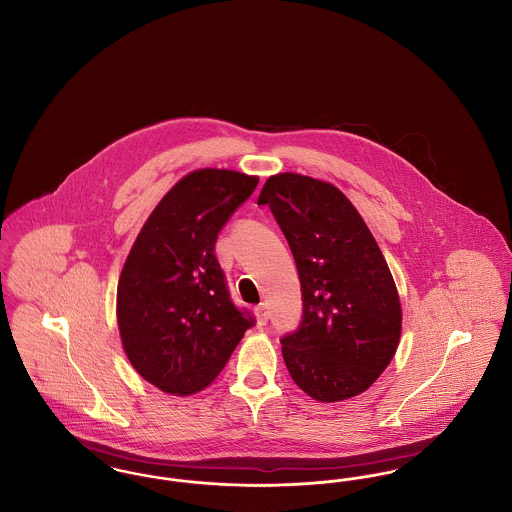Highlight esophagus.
Returning a JSON list of instances; mask_svg holds the SVG:
<instances>
[{
	"label": "esophagus",
	"instance_id": "obj_1",
	"mask_svg": "<svg viewBox=\"0 0 512 512\" xmlns=\"http://www.w3.org/2000/svg\"><path fill=\"white\" fill-rule=\"evenodd\" d=\"M255 318H257V324H267L268 320V307L265 303H261V305H257L255 307Z\"/></svg>",
	"mask_w": 512,
	"mask_h": 512
}]
</instances>
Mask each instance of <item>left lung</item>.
Returning <instances> with one entry per match:
<instances>
[{
  "instance_id": "obj_1",
  "label": "left lung",
  "mask_w": 512,
  "mask_h": 512,
  "mask_svg": "<svg viewBox=\"0 0 512 512\" xmlns=\"http://www.w3.org/2000/svg\"><path fill=\"white\" fill-rule=\"evenodd\" d=\"M280 224L299 272L303 320L282 340L293 382L320 403L368 390L401 338L390 267L355 205L334 184L280 172L259 201Z\"/></svg>"
}]
</instances>
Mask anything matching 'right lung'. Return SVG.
I'll return each instance as SVG.
<instances>
[{"label":"right lung","instance_id":"add662e5","mask_svg":"<svg viewBox=\"0 0 512 512\" xmlns=\"http://www.w3.org/2000/svg\"><path fill=\"white\" fill-rule=\"evenodd\" d=\"M257 182L228 169L186 174L151 211L124 261L117 286L122 349L165 393L205 390L253 326L230 301L215 242Z\"/></svg>","mask_w":512,"mask_h":512}]
</instances>
